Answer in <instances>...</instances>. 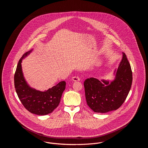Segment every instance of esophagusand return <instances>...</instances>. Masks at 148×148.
<instances>
[{
  "label": "esophagus",
  "instance_id": "34e87169",
  "mask_svg": "<svg viewBox=\"0 0 148 148\" xmlns=\"http://www.w3.org/2000/svg\"><path fill=\"white\" fill-rule=\"evenodd\" d=\"M71 80L73 82H77V81L80 80V78L78 77H73L71 78Z\"/></svg>",
  "mask_w": 148,
  "mask_h": 148
}]
</instances>
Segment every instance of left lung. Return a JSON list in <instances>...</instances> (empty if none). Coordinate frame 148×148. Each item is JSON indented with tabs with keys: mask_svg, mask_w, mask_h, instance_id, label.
Wrapping results in <instances>:
<instances>
[{
	"mask_svg": "<svg viewBox=\"0 0 148 148\" xmlns=\"http://www.w3.org/2000/svg\"><path fill=\"white\" fill-rule=\"evenodd\" d=\"M112 80L94 77L84 83L86 103L95 113H105L118 109L123 104L131 88L132 71L125 53L113 73Z\"/></svg>",
	"mask_w": 148,
	"mask_h": 148,
	"instance_id": "obj_1",
	"label": "left lung"
}]
</instances>
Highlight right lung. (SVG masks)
<instances>
[{"mask_svg":"<svg viewBox=\"0 0 148 148\" xmlns=\"http://www.w3.org/2000/svg\"><path fill=\"white\" fill-rule=\"evenodd\" d=\"M32 51L33 49L24 53L19 60L14 75V85L18 98L26 109L38 115H45L53 112L59 106L66 83L62 81L44 92L31 87L24 76L21 63Z\"/></svg>","mask_w":148,"mask_h":148,"instance_id":"right-lung-1","label":"right lung"}]
</instances>
